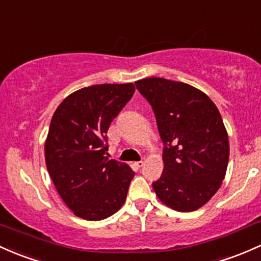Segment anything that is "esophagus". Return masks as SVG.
Returning a JSON list of instances; mask_svg holds the SVG:
<instances>
[{
  "label": "esophagus",
  "mask_w": 261,
  "mask_h": 261,
  "mask_svg": "<svg viewBox=\"0 0 261 261\" xmlns=\"http://www.w3.org/2000/svg\"><path fill=\"white\" fill-rule=\"evenodd\" d=\"M136 165L138 168H141V167H143V165H144V161H139V162H136Z\"/></svg>",
  "instance_id": "1"
}]
</instances>
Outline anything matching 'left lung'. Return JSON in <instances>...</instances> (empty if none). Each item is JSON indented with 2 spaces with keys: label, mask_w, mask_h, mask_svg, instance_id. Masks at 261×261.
<instances>
[{
  "label": "left lung",
  "mask_w": 261,
  "mask_h": 261,
  "mask_svg": "<svg viewBox=\"0 0 261 261\" xmlns=\"http://www.w3.org/2000/svg\"><path fill=\"white\" fill-rule=\"evenodd\" d=\"M136 87L150 103L163 141L164 169L153 189L176 212H193L221 186L229 162V139L217 106L183 82L152 77Z\"/></svg>",
  "instance_id": "left-lung-1"
}]
</instances>
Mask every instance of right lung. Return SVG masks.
Here are the masks:
<instances>
[{
	"mask_svg": "<svg viewBox=\"0 0 261 261\" xmlns=\"http://www.w3.org/2000/svg\"><path fill=\"white\" fill-rule=\"evenodd\" d=\"M133 83L94 85L63 99L44 143L46 165L58 194L74 215L102 220L118 212L134 172L108 159L107 132L134 94Z\"/></svg>",
	"mask_w": 261,
	"mask_h": 261,
	"instance_id": "1",
	"label": "right lung"
}]
</instances>
